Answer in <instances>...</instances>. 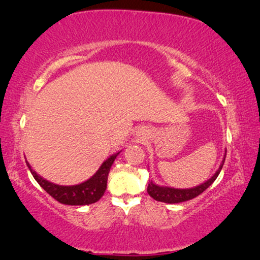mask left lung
I'll return each instance as SVG.
<instances>
[{"instance_id": "1", "label": "left lung", "mask_w": 260, "mask_h": 260, "mask_svg": "<svg viewBox=\"0 0 260 260\" xmlns=\"http://www.w3.org/2000/svg\"><path fill=\"white\" fill-rule=\"evenodd\" d=\"M226 158V151L223 154V158L221 163H220L218 170H216L214 175H213L211 179H208L206 182L199 184V186H195L193 188H186V189H181V188H173V187H167V186H158L152 181H149L148 184V194L150 195L152 199H155L156 201L166 202V204H179V202H184L188 200H191V199L197 198L201 193L207 189V188L211 186V184L216 180V177L221 172L223 162H225Z\"/></svg>"}]
</instances>
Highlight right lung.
I'll return each instance as SVG.
<instances>
[{"label": "right lung", "instance_id": "1", "mask_svg": "<svg viewBox=\"0 0 260 260\" xmlns=\"http://www.w3.org/2000/svg\"><path fill=\"white\" fill-rule=\"evenodd\" d=\"M119 152L112 154L110 157L105 159L99 167V169L92 175L90 179L84 181V182L73 184V186H61V184L53 183L51 181L44 179L39 175L35 170L31 169V167L28 161H26L28 168H29L31 175L34 179L47 193L54 198L56 201L63 205L71 206H85L91 205L97 202L106 190L108 186V176L111 169V166L115 162Z\"/></svg>", "mask_w": 260, "mask_h": 260}]
</instances>
